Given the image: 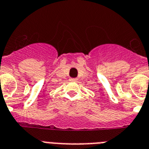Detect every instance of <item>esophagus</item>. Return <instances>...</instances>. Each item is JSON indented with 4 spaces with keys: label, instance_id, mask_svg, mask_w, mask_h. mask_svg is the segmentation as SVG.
Instances as JSON below:
<instances>
[{
    "label": "esophagus",
    "instance_id": "34e87169",
    "mask_svg": "<svg viewBox=\"0 0 149 149\" xmlns=\"http://www.w3.org/2000/svg\"><path fill=\"white\" fill-rule=\"evenodd\" d=\"M70 80L71 82H76V81H77L78 79H77V78H70Z\"/></svg>",
    "mask_w": 149,
    "mask_h": 149
}]
</instances>
